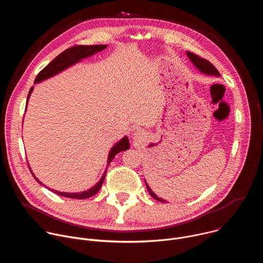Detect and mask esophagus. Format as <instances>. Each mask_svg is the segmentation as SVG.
Here are the masks:
<instances>
[{"instance_id":"1","label":"esophagus","mask_w":263,"mask_h":263,"mask_svg":"<svg viewBox=\"0 0 263 263\" xmlns=\"http://www.w3.org/2000/svg\"><path fill=\"white\" fill-rule=\"evenodd\" d=\"M133 135H134V138H139V137H140V135H141V133H140V131H139V130H137Z\"/></svg>"}]
</instances>
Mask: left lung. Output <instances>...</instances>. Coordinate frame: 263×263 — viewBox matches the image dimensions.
Instances as JSON below:
<instances>
[{"mask_svg":"<svg viewBox=\"0 0 263 263\" xmlns=\"http://www.w3.org/2000/svg\"><path fill=\"white\" fill-rule=\"evenodd\" d=\"M186 54H187V57H189L190 60L192 61V63H193L201 72H203V73H205V74H210V76H215V77H219V76H220V73L218 72V70H217V69L214 67V65L211 64L208 60H206V59H204V58H201L200 56H198V55H196V54H194V53H192V52H186ZM144 182H145V180H144ZM145 186H146V190H147L148 194L151 195V197H153V198H154L155 200H157V201H160V202H163V203L166 202V201L162 200L161 198H158V197L156 196V194L153 193L152 190L149 189V186L147 185L146 182H145Z\"/></svg>","mask_w":263,"mask_h":263,"instance_id":"left-lung-1","label":"left lung"}]
</instances>
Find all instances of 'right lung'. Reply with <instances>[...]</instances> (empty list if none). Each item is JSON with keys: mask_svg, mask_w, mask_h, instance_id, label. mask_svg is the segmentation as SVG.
I'll return each mask as SVG.
<instances>
[{"mask_svg": "<svg viewBox=\"0 0 263 263\" xmlns=\"http://www.w3.org/2000/svg\"><path fill=\"white\" fill-rule=\"evenodd\" d=\"M107 48L106 45H95V46H74V47H71L65 51H63L61 54H59L55 59H53L43 70L40 71V73L37 74V77L35 78L34 80V83L37 84V83H41L49 78H52L53 76H56L57 73L63 71L64 69L68 68L69 66L76 64L78 62H80L82 59L84 58H88L103 50H105ZM34 87L32 86L30 88V91L28 93V97H27V102H26V109H27V105H28V102H29V99H30V96L33 91ZM25 109V110H26ZM130 147V142H129V139H128V136H125L123 137L120 141H118L114 146L111 147V149L109 151V154H108V159H107V167L108 165L110 164V162L114 160V158L116 157L117 154H119L120 152H123V151H126V149H128ZM29 165V163H28ZM107 167L102 176V178L100 179V181L95 185L92 186L91 189L87 190V191H84V192H81V193H61V192H58V191H55V190H51L49 189V187H47L46 185L43 184V182H41L39 179H37L35 177V175L33 174V172L31 171L30 166V171H31V174L32 176L35 178V180L39 182L41 185L47 187V189L51 192H53L54 194L56 195H59L61 197H65V198H70V199H78V200H83V199H87V198H90L92 196H95L102 187V184L104 182V179H105V176H106V173H107Z\"/></svg>", "mask_w": 263, "mask_h": 263, "instance_id": "1", "label": "right lung"}]
</instances>
